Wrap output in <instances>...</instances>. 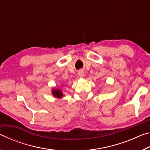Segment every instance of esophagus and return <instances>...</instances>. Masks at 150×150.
I'll use <instances>...</instances> for the list:
<instances>
[{
    "label": "esophagus",
    "instance_id": "obj_1",
    "mask_svg": "<svg viewBox=\"0 0 150 150\" xmlns=\"http://www.w3.org/2000/svg\"><path fill=\"white\" fill-rule=\"evenodd\" d=\"M78 75L80 77H83L85 75V73L83 71H79L78 72Z\"/></svg>",
    "mask_w": 150,
    "mask_h": 150
}]
</instances>
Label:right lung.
<instances>
[{
    "label": "right lung",
    "mask_w": 150,
    "mask_h": 150,
    "mask_svg": "<svg viewBox=\"0 0 150 150\" xmlns=\"http://www.w3.org/2000/svg\"><path fill=\"white\" fill-rule=\"evenodd\" d=\"M52 93L53 94V95L55 96L56 98H62V96H63L62 91H61L60 89H59V88H54V89H52Z\"/></svg>",
    "instance_id": "1"
}]
</instances>
